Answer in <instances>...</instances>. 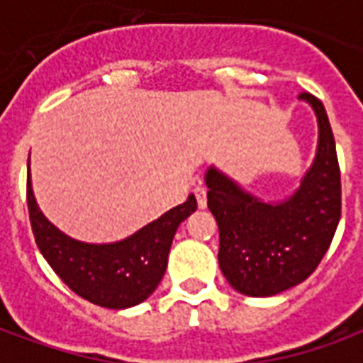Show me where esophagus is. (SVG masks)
<instances>
[{
	"instance_id": "obj_1",
	"label": "esophagus",
	"mask_w": 363,
	"mask_h": 363,
	"mask_svg": "<svg viewBox=\"0 0 363 363\" xmlns=\"http://www.w3.org/2000/svg\"><path fill=\"white\" fill-rule=\"evenodd\" d=\"M194 196H196L198 208H202V210H204L206 206H208V196H206V186H200V184H198L196 189H194Z\"/></svg>"
}]
</instances>
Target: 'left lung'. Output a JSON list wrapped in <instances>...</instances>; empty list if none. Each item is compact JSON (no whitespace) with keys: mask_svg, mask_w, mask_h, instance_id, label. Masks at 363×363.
<instances>
[{"mask_svg":"<svg viewBox=\"0 0 363 363\" xmlns=\"http://www.w3.org/2000/svg\"><path fill=\"white\" fill-rule=\"evenodd\" d=\"M317 118V150L299 186L262 200L220 171L206 169L208 208L220 228V268L229 286L270 297L307 280L328 251L340 220V171L335 135L319 99L301 93Z\"/></svg>","mask_w":363,"mask_h":363,"instance_id":"8db88e82","label":"left lung"}]
</instances>
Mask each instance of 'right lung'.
I'll list each match as a JSON object with an SVG mask.
<instances>
[{
  "label": "right lung",
  "mask_w": 363,
  "mask_h": 363,
  "mask_svg": "<svg viewBox=\"0 0 363 363\" xmlns=\"http://www.w3.org/2000/svg\"><path fill=\"white\" fill-rule=\"evenodd\" d=\"M27 204L35 241L52 270L77 296L106 309H128L145 301L163 280L173 237L196 210L190 194L157 220L114 243H87L60 231L36 202L30 167L27 171Z\"/></svg>",
  "instance_id": "add662e5"
}]
</instances>
